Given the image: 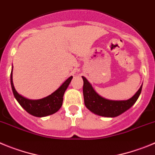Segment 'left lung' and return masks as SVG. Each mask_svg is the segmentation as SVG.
Masks as SVG:
<instances>
[{
    "label": "left lung",
    "mask_w": 155,
    "mask_h": 155,
    "mask_svg": "<svg viewBox=\"0 0 155 155\" xmlns=\"http://www.w3.org/2000/svg\"><path fill=\"white\" fill-rule=\"evenodd\" d=\"M82 77L83 79V92L85 105L91 112L102 117H115L127 110L135 104L142 90L141 86L134 96L127 100H109L97 94L87 79L84 76Z\"/></svg>",
    "instance_id": "8db88e82"
}]
</instances>
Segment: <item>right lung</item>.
<instances>
[{
	"label": "right lung",
	"instance_id": "right-lung-1",
	"mask_svg": "<svg viewBox=\"0 0 155 155\" xmlns=\"http://www.w3.org/2000/svg\"><path fill=\"white\" fill-rule=\"evenodd\" d=\"M72 79V76H70L69 79H67L64 82L63 84L58 88V90H55L51 95L41 99V100H36L26 99L18 93V92L15 90L13 81H12V74H11V84H12L14 96L18 100L19 104L28 114H31L35 117H46V116L55 114L61 108L62 105V101H63L64 93L70 83Z\"/></svg>",
	"mask_w": 155,
	"mask_h": 155
}]
</instances>
